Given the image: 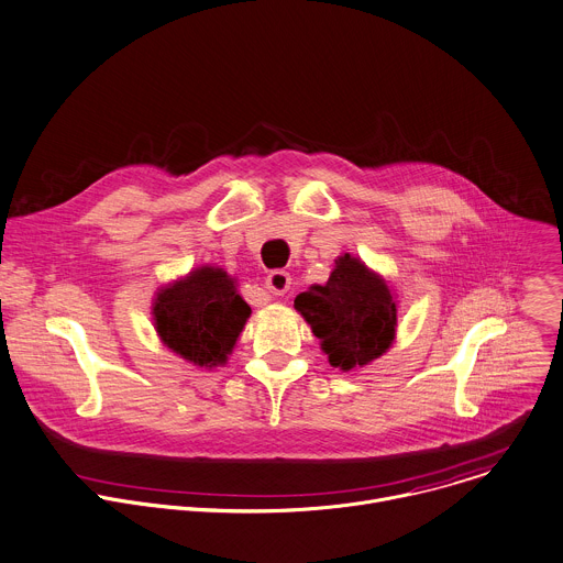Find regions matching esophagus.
Segmentation results:
<instances>
[{"label": "esophagus", "mask_w": 563, "mask_h": 563, "mask_svg": "<svg viewBox=\"0 0 563 563\" xmlns=\"http://www.w3.org/2000/svg\"><path fill=\"white\" fill-rule=\"evenodd\" d=\"M265 287L269 289V294L274 296H283L287 294V289L291 287V276L283 269H274L267 278H265Z\"/></svg>", "instance_id": "1"}]
</instances>
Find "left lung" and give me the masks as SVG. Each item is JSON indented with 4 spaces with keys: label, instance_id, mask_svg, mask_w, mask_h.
Wrapping results in <instances>:
<instances>
[{
    "label": "left lung",
    "instance_id": "obj_1",
    "mask_svg": "<svg viewBox=\"0 0 563 563\" xmlns=\"http://www.w3.org/2000/svg\"><path fill=\"white\" fill-rule=\"evenodd\" d=\"M398 296L364 261L342 254L324 285L296 296L294 309L320 338L329 364L353 371L385 355L398 329Z\"/></svg>",
    "mask_w": 563,
    "mask_h": 563
}]
</instances>
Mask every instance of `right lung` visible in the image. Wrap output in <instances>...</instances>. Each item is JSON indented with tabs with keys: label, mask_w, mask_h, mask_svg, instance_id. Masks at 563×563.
<instances>
[{
	"label": "right lung",
	"mask_w": 563,
	"mask_h": 563,
	"mask_svg": "<svg viewBox=\"0 0 563 563\" xmlns=\"http://www.w3.org/2000/svg\"><path fill=\"white\" fill-rule=\"evenodd\" d=\"M250 316L236 278L214 265L195 267L158 287L152 300V322L163 346L199 368L228 362Z\"/></svg>",
	"instance_id": "1"
}]
</instances>
